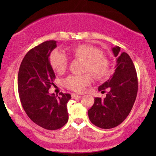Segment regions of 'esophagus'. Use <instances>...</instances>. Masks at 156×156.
Instances as JSON below:
<instances>
[{
    "label": "esophagus",
    "instance_id": "esophagus-1",
    "mask_svg": "<svg viewBox=\"0 0 156 156\" xmlns=\"http://www.w3.org/2000/svg\"><path fill=\"white\" fill-rule=\"evenodd\" d=\"M82 96L76 94H72V99H80Z\"/></svg>",
    "mask_w": 156,
    "mask_h": 156
}]
</instances>
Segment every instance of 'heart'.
Segmentation results:
<instances>
[{"mask_svg": "<svg viewBox=\"0 0 156 156\" xmlns=\"http://www.w3.org/2000/svg\"><path fill=\"white\" fill-rule=\"evenodd\" d=\"M72 57L84 62V72H89L96 80H103L112 74V64L109 59L103 55L100 49L89 44H80L70 50ZM51 67L57 73L62 74L68 67V59L62 52L55 50L50 57ZM91 82V76L85 74L81 76L70 75L64 80L67 89L76 92H82Z\"/></svg>", "mask_w": 156, "mask_h": 156, "instance_id": "heart-1", "label": "heart"}]
</instances>
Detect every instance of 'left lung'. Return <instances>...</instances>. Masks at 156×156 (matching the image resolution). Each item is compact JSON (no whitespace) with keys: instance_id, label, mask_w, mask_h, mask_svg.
Wrapping results in <instances>:
<instances>
[{"instance_id":"8db88e82","label":"left lung","mask_w":156,"mask_h":156,"mask_svg":"<svg viewBox=\"0 0 156 156\" xmlns=\"http://www.w3.org/2000/svg\"><path fill=\"white\" fill-rule=\"evenodd\" d=\"M112 50L117 57L116 69L112 77L99 87V91H108L104 99L96 97L88 111L91 122L104 129L116 127L126 119L138 92L137 74L131 57L127 53H121L118 46Z\"/></svg>"}]
</instances>
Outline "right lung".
I'll use <instances>...</instances> for the list:
<instances>
[{
  "label": "right lung",
  "mask_w": 156,
  "mask_h": 156,
  "mask_svg": "<svg viewBox=\"0 0 156 156\" xmlns=\"http://www.w3.org/2000/svg\"><path fill=\"white\" fill-rule=\"evenodd\" d=\"M49 40L31 49L25 55L19 68L18 88L23 109L34 123L48 130H57L67 123V104L69 94H50L55 74L49 57L57 47Z\"/></svg>",
  "instance_id": "right-lung-1"
}]
</instances>
